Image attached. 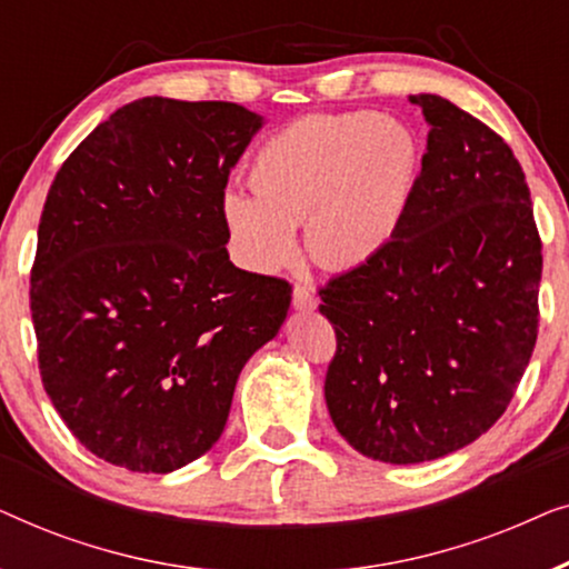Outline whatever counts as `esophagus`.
<instances>
[{
	"mask_svg": "<svg viewBox=\"0 0 569 569\" xmlns=\"http://www.w3.org/2000/svg\"><path fill=\"white\" fill-rule=\"evenodd\" d=\"M292 306L298 310H313L318 306V298L316 292L310 290L308 284H295L292 290Z\"/></svg>",
	"mask_w": 569,
	"mask_h": 569,
	"instance_id": "1",
	"label": "esophagus"
}]
</instances>
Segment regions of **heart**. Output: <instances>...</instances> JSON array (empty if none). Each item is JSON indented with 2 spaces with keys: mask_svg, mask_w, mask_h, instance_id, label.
Instances as JSON below:
<instances>
[{
  "mask_svg": "<svg viewBox=\"0 0 569 569\" xmlns=\"http://www.w3.org/2000/svg\"><path fill=\"white\" fill-rule=\"evenodd\" d=\"M422 173V147L407 123L376 111L316 113L292 121L256 150L253 193L224 191L220 212L240 261L277 271L308 251L323 269H352L401 230Z\"/></svg>",
  "mask_w": 569,
  "mask_h": 569,
  "instance_id": "obj_1",
  "label": "heart"
}]
</instances>
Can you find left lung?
Returning <instances> with one entry per match:
<instances>
[{
  "instance_id": "1",
  "label": "left lung",
  "mask_w": 569,
  "mask_h": 569,
  "mask_svg": "<svg viewBox=\"0 0 569 569\" xmlns=\"http://www.w3.org/2000/svg\"><path fill=\"white\" fill-rule=\"evenodd\" d=\"M401 230L323 284L337 333L326 407L372 461L422 463L505 415L539 337L541 238L508 142L440 96Z\"/></svg>"
}]
</instances>
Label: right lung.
Segmentation results:
<instances>
[{"mask_svg":"<svg viewBox=\"0 0 569 569\" xmlns=\"http://www.w3.org/2000/svg\"><path fill=\"white\" fill-rule=\"evenodd\" d=\"M261 116L142 98L53 178L30 269L38 370L90 453L168 473L220 440L240 370L277 337L292 284L238 269L222 197Z\"/></svg>","mask_w":569,"mask_h":569,"instance_id":"1","label":"right lung"}]
</instances>
